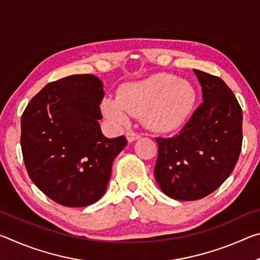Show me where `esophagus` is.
Returning <instances> with one entry per match:
<instances>
[{
	"instance_id": "1",
	"label": "esophagus",
	"mask_w": 260,
	"mask_h": 260,
	"mask_svg": "<svg viewBox=\"0 0 260 260\" xmlns=\"http://www.w3.org/2000/svg\"><path fill=\"white\" fill-rule=\"evenodd\" d=\"M141 136H142V134H140L138 132H134V131H129L126 133V138L128 140V142H133V141L140 139Z\"/></svg>"
}]
</instances>
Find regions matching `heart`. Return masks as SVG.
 Here are the masks:
<instances>
[{
    "instance_id": "b5f03b06",
    "label": "heart",
    "mask_w": 260,
    "mask_h": 260,
    "mask_svg": "<svg viewBox=\"0 0 260 260\" xmlns=\"http://www.w3.org/2000/svg\"><path fill=\"white\" fill-rule=\"evenodd\" d=\"M196 103L190 83L170 73H158L122 86L119 95L103 101L105 116L118 125L128 122L131 114H143L144 120L158 131L182 126Z\"/></svg>"
}]
</instances>
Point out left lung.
I'll return each instance as SVG.
<instances>
[{"instance_id": "obj_1", "label": "left lung", "mask_w": 260, "mask_h": 260, "mask_svg": "<svg viewBox=\"0 0 260 260\" xmlns=\"http://www.w3.org/2000/svg\"><path fill=\"white\" fill-rule=\"evenodd\" d=\"M203 102L171 138H156L155 178L162 191L178 201L210 195L230 177L242 148V109L219 77L193 70Z\"/></svg>"}]
</instances>
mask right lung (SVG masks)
Wrapping results in <instances>:
<instances>
[{"label": "right lung", "instance_id": "1", "mask_svg": "<svg viewBox=\"0 0 260 260\" xmlns=\"http://www.w3.org/2000/svg\"><path fill=\"white\" fill-rule=\"evenodd\" d=\"M103 83L74 74L48 83L21 116V152L30 180L56 203L81 208L107 190L112 161L127 144L124 135L101 131Z\"/></svg>", "mask_w": 260, "mask_h": 260}]
</instances>
